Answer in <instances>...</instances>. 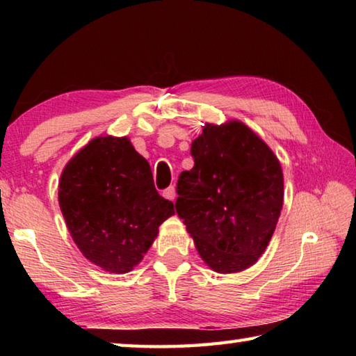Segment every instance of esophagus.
I'll list each match as a JSON object with an SVG mask.
<instances>
[{"mask_svg": "<svg viewBox=\"0 0 356 356\" xmlns=\"http://www.w3.org/2000/svg\"><path fill=\"white\" fill-rule=\"evenodd\" d=\"M163 196L166 197V200H170V201H176V188H174V186H170V188H166L165 191H163Z\"/></svg>", "mask_w": 356, "mask_h": 356, "instance_id": "34e87169", "label": "esophagus"}]
</instances>
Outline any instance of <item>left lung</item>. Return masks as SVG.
<instances>
[{
  "instance_id": "1",
  "label": "left lung",
  "mask_w": 356,
  "mask_h": 356,
  "mask_svg": "<svg viewBox=\"0 0 356 356\" xmlns=\"http://www.w3.org/2000/svg\"><path fill=\"white\" fill-rule=\"evenodd\" d=\"M191 156L177 180V215L213 272H242L264 254L281 215L280 160L240 120L204 125Z\"/></svg>"
}]
</instances>
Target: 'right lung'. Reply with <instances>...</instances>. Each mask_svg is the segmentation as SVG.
<instances>
[{"label": "right lung", "mask_w": 356, "mask_h": 356, "mask_svg": "<svg viewBox=\"0 0 356 356\" xmlns=\"http://www.w3.org/2000/svg\"><path fill=\"white\" fill-rule=\"evenodd\" d=\"M58 197L78 250L110 273L131 272L174 215L147 160L125 136H97L78 150L63 170Z\"/></svg>", "instance_id": "1"}]
</instances>
